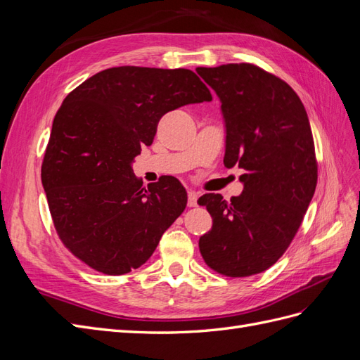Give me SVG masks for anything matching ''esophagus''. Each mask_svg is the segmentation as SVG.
<instances>
[{"label":"esophagus","mask_w":360,"mask_h":360,"mask_svg":"<svg viewBox=\"0 0 360 360\" xmlns=\"http://www.w3.org/2000/svg\"><path fill=\"white\" fill-rule=\"evenodd\" d=\"M188 205L189 207L198 205V193L195 191H189V193H188Z\"/></svg>","instance_id":"obj_1"}]
</instances>
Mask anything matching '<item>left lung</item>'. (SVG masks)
<instances>
[{
	"label": "left lung",
	"instance_id": "left-lung-1",
	"mask_svg": "<svg viewBox=\"0 0 360 360\" xmlns=\"http://www.w3.org/2000/svg\"><path fill=\"white\" fill-rule=\"evenodd\" d=\"M221 101L226 168L243 169V192L198 200L213 217L200 237L207 266L231 278L261 274L285 252L317 186L307 110L291 86L252 64L198 68Z\"/></svg>",
	"mask_w": 360,
	"mask_h": 360
}]
</instances>
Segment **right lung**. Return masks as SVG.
Wrapping results in <instances>:
<instances>
[{"instance_id": "1", "label": "right lung", "mask_w": 360, "mask_h": 360, "mask_svg": "<svg viewBox=\"0 0 360 360\" xmlns=\"http://www.w3.org/2000/svg\"><path fill=\"white\" fill-rule=\"evenodd\" d=\"M192 70L122 66L84 81L53 118L41 163L53 225L70 252L106 275L143 266L186 209L172 176L143 188L132 169L162 115L210 102Z\"/></svg>"}]
</instances>
